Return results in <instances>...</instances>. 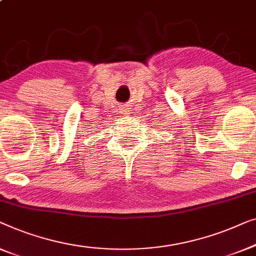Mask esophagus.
I'll use <instances>...</instances> for the list:
<instances>
[{"mask_svg":"<svg viewBox=\"0 0 256 256\" xmlns=\"http://www.w3.org/2000/svg\"><path fill=\"white\" fill-rule=\"evenodd\" d=\"M120 110L122 114H125V116H128V114H131V110H130V108L126 106H122Z\"/></svg>","mask_w":256,"mask_h":256,"instance_id":"obj_1","label":"esophagus"}]
</instances>
